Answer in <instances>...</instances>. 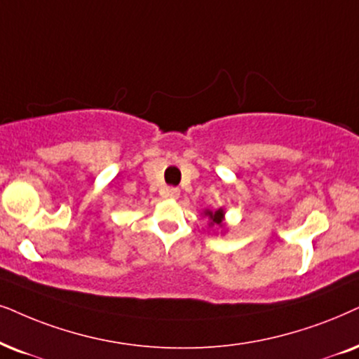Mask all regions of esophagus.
<instances>
[{
	"mask_svg": "<svg viewBox=\"0 0 359 359\" xmlns=\"http://www.w3.org/2000/svg\"><path fill=\"white\" fill-rule=\"evenodd\" d=\"M180 188H168L166 189V198H171V199H176L180 198Z\"/></svg>",
	"mask_w": 359,
	"mask_h": 359,
	"instance_id": "obj_1",
	"label": "esophagus"
}]
</instances>
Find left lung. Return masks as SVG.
Returning a JSON list of instances; mask_svg holds the SVG:
<instances>
[{"label":"left lung","instance_id":"obj_1","mask_svg":"<svg viewBox=\"0 0 359 359\" xmlns=\"http://www.w3.org/2000/svg\"><path fill=\"white\" fill-rule=\"evenodd\" d=\"M204 214H206L209 219H211V222H209V224H211V226H221L222 217H224V212H222V209H219V211H216V212L206 211Z\"/></svg>","mask_w":359,"mask_h":359}]
</instances>
